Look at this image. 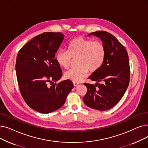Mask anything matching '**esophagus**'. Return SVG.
I'll use <instances>...</instances> for the list:
<instances>
[{"label": "esophagus", "mask_w": 148, "mask_h": 148, "mask_svg": "<svg viewBox=\"0 0 148 148\" xmlns=\"http://www.w3.org/2000/svg\"><path fill=\"white\" fill-rule=\"evenodd\" d=\"M79 84V83H78V82H73V85L74 86H77Z\"/></svg>", "instance_id": "1"}]
</instances>
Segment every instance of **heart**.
I'll use <instances>...</instances> for the list:
<instances>
[{"instance_id": "obj_1", "label": "heart", "mask_w": 148, "mask_h": 148, "mask_svg": "<svg viewBox=\"0 0 148 148\" xmlns=\"http://www.w3.org/2000/svg\"><path fill=\"white\" fill-rule=\"evenodd\" d=\"M106 54L105 44L100 40H92L82 37H76L68 45V51L59 50L55 55L60 66L68 69L73 59H76L77 67L68 70L64 77L73 82H79L89 73L99 69L103 64Z\"/></svg>"}]
</instances>
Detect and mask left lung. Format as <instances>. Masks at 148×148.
<instances>
[{"label":"left lung","mask_w":148,"mask_h":148,"mask_svg":"<svg viewBox=\"0 0 148 148\" xmlns=\"http://www.w3.org/2000/svg\"><path fill=\"white\" fill-rule=\"evenodd\" d=\"M94 35L105 44L106 54L101 68L89 77L95 85L84 83L87 92L83 100L88 107L106 111L116 105L124 95L129 85L130 67L127 53L117 39L106 31H96ZM102 82L101 84L99 82Z\"/></svg>","instance_id":"obj_1"}]
</instances>
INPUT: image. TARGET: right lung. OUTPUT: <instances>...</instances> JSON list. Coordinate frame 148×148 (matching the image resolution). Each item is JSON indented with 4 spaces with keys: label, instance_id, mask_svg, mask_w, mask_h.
<instances>
[{
    "label": "right lung",
    "instance_id": "right-lung-1",
    "mask_svg": "<svg viewBox=\"0 0 148 148\" xmlns=\"http://www.w3.org/2000/svg\"><path fill=\"white\" fill-rule=\"evenodd\" d=\"M63 37L60 33L40 34L25 44L17 56L16 71L21 95L26 103L38 112L48 114L58 110L73 88L69 80L56 83L62 76L55 54ZM48 82L51 83V87Z\"/></svg>",
    "mask_w": 148,
    "mask_h": 148
}]
</instances>
